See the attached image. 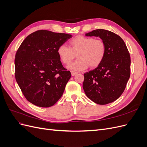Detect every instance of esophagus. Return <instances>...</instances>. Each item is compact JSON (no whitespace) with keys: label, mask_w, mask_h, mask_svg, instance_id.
Segmentation results:
<instances>
[{"label":"esophagus","mask_w":147,"mask_h":147,"mask_svg":"<svg viewBox=\"0 0 147 147\" xmlns=\"http://www.w3.org/2000/svg\"><path fill=\"white\" fill-rule=\"evenodd\" d=\"M78 74V72H74V71H71V74H72V76H74V75H77Z\"/></svg>","instance_id":"1"}]
</instances>
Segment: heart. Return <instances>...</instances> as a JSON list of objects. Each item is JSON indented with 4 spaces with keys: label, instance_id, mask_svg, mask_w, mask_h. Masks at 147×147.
<instances>
[{
    "label": "heart",
    "instance_id": "b5f03b06",
    "mask_svg": "<svg viewBox=\"0 0 147 147\" xmlns=\"http://www.w3.org/2000/svg\"><path fill=\"white\" fill-rule=\"evenodd\" d=\"M57 53L62 63L65 64H70L77 55L78 58L70 64L68 68L82 70L90 65L92 68L96 67L102 63L105 56L106 46L101 39L78 35L69 42V47L60 45Z\"/></svg>",
    "mask_w": 147,
    "mask_h": 147
}]
</instances>
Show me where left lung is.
Masks as SVG:
<instances>
[{
    "label": "left lung",
    "instance_id": "obj_1",
    "mask_svg": "<svg viewBox=\"0 0 147 147\" xmlns=\"http://www.w3.org/2000/svg\"><path fill=\"white\" fill-rule=\"evenodd\" d=\"M85 35L101 38L105 43L106 53L97 67L84 74V91L97 104L111 103L122 94L129 79L130 55L123 40L111 31L96 29Z\"/></svg>",
    "mask_w": 147,
    "mask_h": 147
}]
</instances>
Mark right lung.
Listing matches in <instances>:
<instances>
[{"label":"right lung","instance_id":"1","mask_svg":"<svg viewBox=\"0 0 147 147\" xmlns=\"http://www.w3.org/2000/svg\"><path fill=\"white\" fill-rule=\"evenodd\" d=\"M72 35L40 30L29 35L18 50L15 78L24 97L32 104L50 107L63 95L71 77L57 50Z\"/></svg>","mask_w":147,"mask_h":147}]
</instances>
